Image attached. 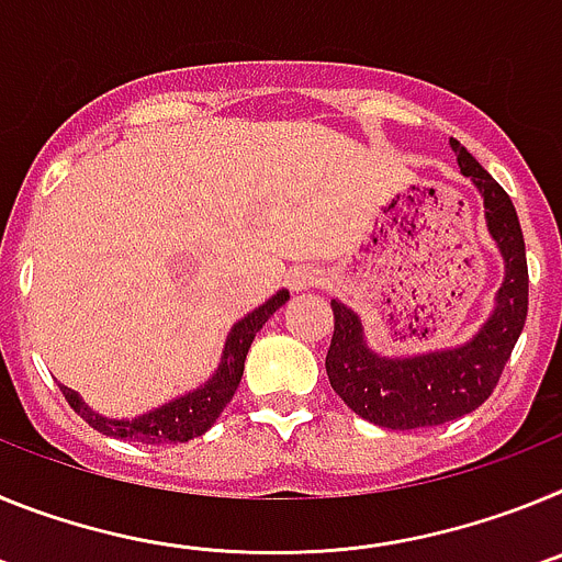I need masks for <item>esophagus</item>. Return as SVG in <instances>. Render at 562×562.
<instances>
[{
  "label": "esophagus",
  "mask_w": 562,
  "mask_h": 562,
  "mask_svg": "<svg viewBox=\"0 0 562 562\" xmlns=\"http://www.w3.org/2000/svg\"><path fill=\"white\" fill-rule=\"evenodd\" d=\"M321 284V272L315 267H295L290 272V286L292 292H301V290H310V286Z\"/></svg>",
  "instance_id": "esophagus-1"
}]
</instances>
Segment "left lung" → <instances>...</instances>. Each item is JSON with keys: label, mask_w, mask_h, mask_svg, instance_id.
<instances>
[{"label": "left lung", "mask_w": 562, "mask_h": 562, "mask_svg": "<svg viewBox=\"0 0 562 562\" xmlns=\"http://www.w3.org/2000/svg\"><path fill=\"white\" fill-rule=\"evenodd\" d=\"M450 146L461 173L473 180L484 200L486 231L504 256V284L479 335L456 349L414 357H382L371 351L360 317L340 301H331L335 335L326 355V374L335 394L357 416L380 428H434L479 408L498 385L526 324L529 270L513 200L459 140H450Z\"/></svg>", "instance_id": "obj_1"}]
</instances>
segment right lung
Masks as SVG:
<instances>
[{
	"mask_svg": "<svg viewBox=\"0 0 562 562\" xmlns=\"http://www.w3.org/2000/svg\"><path fill=\"white\" fill-rule=\"evenodd\" d=\"M286 301H290V292H276L270 301H265L258 310H252L250 315L241 317L238 324H233L231 335H227L225 340V351H222V362L220 369H216V374L196 391H188L180 400L166 402L162 408L148 411V414L137 416V419H106V416L87 408L81 396L72 389H67V385H61L64 400H67L69 408L76 411L81 419H87L98 434L114 436V439L140 441V445H182V441L188 439H196V436H202L211 428L213 422L220 419L225 405L233 400V394H236L241 374H245L247 351H250L256 331H261V326L270 321L272 312L281 310Z\"/></svg>",
	"mask_w": 562,
	"mask_h": 562,
	"instance_id": "obj_1",
	"label": "right lung"
}]
</instances>
